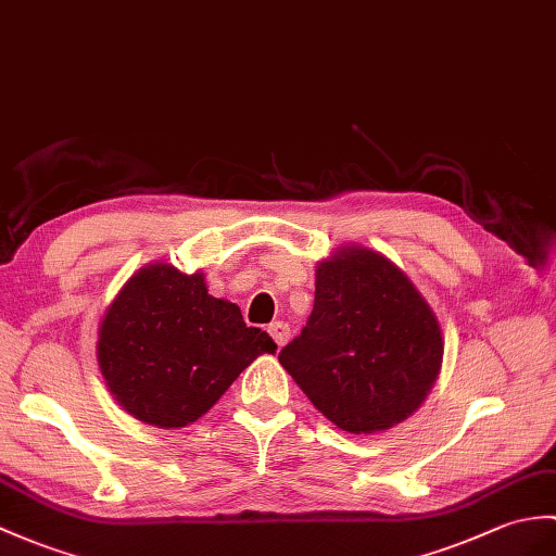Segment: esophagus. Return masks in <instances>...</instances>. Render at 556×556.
<instances>
[{
    "label": "esophagus",
    "instance_id": "1",
    "mask_svg": "<svg viewBox=\"0 0 556 556\" xmlns=\"http://www.w3.org/2000/svg\"><path fill=\"white\" fill-rule=\"evenodd\" d=\"M269 337L275 339V343L281 348V345H287L289 343V339H291V327L287 325V321H275V325H269Z\"/></svg>",
    "mask_w": 556,
    "mask_h": 556
}]
</instances>
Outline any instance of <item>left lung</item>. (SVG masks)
<instances>
[{"instance_id": "left-lung-1", "label": "left lung", "mask_w": 556, "mask_h": 556, "mask_svg": "<svg viewBox=\"0 0 556 556\" xmlns=\"http://www.w3.org/2000/svg\"><path fill=\"white\" fill-rule=\"evenodd\" d=\"M279 363L339 429L377 433L429 395L443 337L403 269L377 251L341 247L319 261L313 315Z\"/></svg>"}]
</instances>
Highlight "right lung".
<instances>
[{"instance_id": "right-lung-1", "label": "right lung", "mask_w": 556, "mask_h": 556, "mask_svg": "<svg viewBox=\"0 0 556 556\" xmlns=\"http://www.w3.org/2000/svg\"><path fill=\"white\" fill-rule=\"evenodd\" d=\"M237 303L213 299L203 273L167 263L127 279L101 319L97 359L109 391L139 421L179 429L208 412L257 355L275 353Z\"/></svg>"}]
</instances>
